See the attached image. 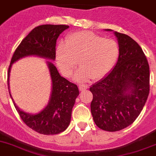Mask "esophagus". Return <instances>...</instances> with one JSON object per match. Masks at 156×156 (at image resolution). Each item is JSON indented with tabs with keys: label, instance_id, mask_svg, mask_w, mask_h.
<instances>
[{
	"label": "esophagus",
	"instance_id": "obj_1",
	"mask_svg": "<svg viewBox=\"0 0 156 156\" xmlns=\"http://www.w3.org/2000/svg\"><path fill=\"white\" fill-rule=\"evenodd\" d=\"M87 88H88V87L87 85H85V84H80V85L79 86V89L81 91L85 90H87Z\"/></svg>",
	"mask_w": 156,
	"mask_h": 156
}]
</instances>
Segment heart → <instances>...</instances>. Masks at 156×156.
I'll return each instance as SVG.
<instances>
[{
	"label": "heart",
	"mask_w": 156,
	"mask_h": 156,
	"mask_svg": "<svg viewBox=\"0 0 156 156\" xmlns=\"http://www.w3.org/2000/svg\"><path fill=\"white\" fill-rule=\"evenodd\" d=\"M119 53V45L115 40L83 31L67 35L66 42L57 46L55 58L61 73L66 77L71 76L80 59L81 67L75 79L86 81L104 76L116 63Z\"/></svg>",
	"instance_id": "obj_1"
}]
</instances>
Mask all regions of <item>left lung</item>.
Instances as JSON below:
<instances>
[{
  "label": "left lung",
  "instance_id": "1",
  "mask_svg": "<svg viewBox=\"0 0 156 156\" xmlns=\"http://www.w3.org/2000/svg\"><path fill=\"white\" fill-rule=\"evenodd\" d=\"M114 34L120 48L118 62L106 77L90 88L94 122L108 131H120L135 121L150 88L149 66L140 45L125 34Z\"/></svg>",
  "mask_w": 156,
  "mask_h": 156
}]
</instances>
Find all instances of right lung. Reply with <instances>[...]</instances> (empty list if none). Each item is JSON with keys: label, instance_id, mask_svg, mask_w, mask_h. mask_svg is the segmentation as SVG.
Returning a JSON list of instances; mask_svg holds the SVG:
<instances>
[{"label": "right lung", "instance_id": "1", "mask_svg": "<svg viewBox=\"0 0 156 156\" xmlns=\"http://www.w3.org/2000/svg\"><path fill=\"white\" fill-rule=\"evenodd\" d=\"M68 28L69 25H43L31 30L21 41L12 55L8 73V89L12 63L22 57L31 55L55 59L57 38ZM48 65L52 78V89L46 108L37 114H29L21 111L13 102L20 118L27 126L38 133L49 135L62 132L69 126L73 107L76 98L79 95V90L75 83L61 76L53 64L48 62ZM10 96L11 98V94Z\"/></svg>", "mask_w": 156, "mask_h": 156}]
</instances>
